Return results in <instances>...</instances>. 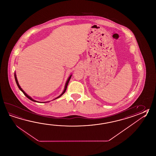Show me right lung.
<instances>
[{"instance_id": "1", "label": "right lung", "mask_w": 156, "mask_h": 156, "mask_svg": "<svg viewBox=\"0 0 156 156\" xmlns=\"http://www.w3.org/2000/svg\"><path fill=\"white\" fill-rule=\"evenodd\" d=\"M71 76H72V75H70V76H69V77L68 78V80H67V82H66V85H65V87H64V89L63 92H62V93L61 94V95H59V96H58V97H57L56 98H59L60 97H61L62 95H63V94L64 93H65V92L66 91V89H67V86H68V83H69V80H70V78H71ZM14 77H15V80H16V84H17V86H18V88H19V89L23 93V94H24V95H26V97L28 98L30 100H31V101H33V102H38V101H35V100H34L33 99H32L30 96H29L27 93H26L22 89V88L20 87V86H19V83H18V80H17V78H16V73H15V74H14Z\"/></svg>"}]
</instances>
